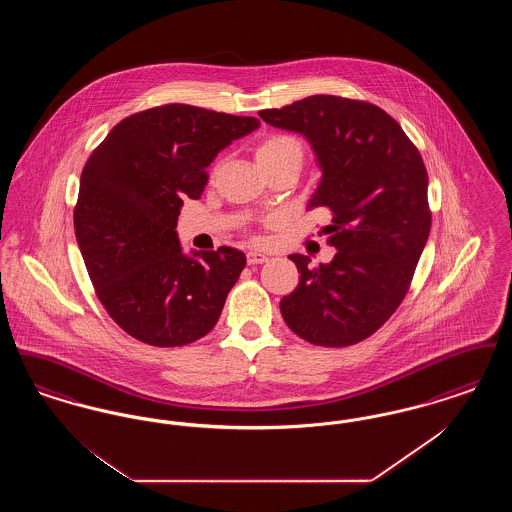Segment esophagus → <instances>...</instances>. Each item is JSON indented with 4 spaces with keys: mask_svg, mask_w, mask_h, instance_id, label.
Returning <instances> with one entry per match:
<instances>
[{
    "mask_svg": "<svg viewBox=\"0 0 512 512\" xmlns=\"http://www.w3.org/2000/svg\"><path fill=\"white\" fill-rule=\"evenodd\" d=\"M268 257L261 251H247V263L249 265H263L267 263Z\"/></svg>",
    "mask_w": 512,
    "mask_h": 512,
    "instance_id": "1",
    "label": "esophagus"
}]
</instances>
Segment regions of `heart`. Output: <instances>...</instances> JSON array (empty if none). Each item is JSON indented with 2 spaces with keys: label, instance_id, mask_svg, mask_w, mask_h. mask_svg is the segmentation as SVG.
I'll use <instances>...</instances> for the list:
<instances>
[{
  "label": "heart",
  "instance_id": "1",
  "mask_svg": "<svg viewBox=\"0 0 512 512\" xmlns=\"http://www.w3.org/2000/svg\"><path fill=\"white\" fill-rule=\"evenodd\" d=\"M286 153H295L301 157V146L299 142L292 136H284V134H276V136H268L265 142H261V146L257 147V161L259 159H267V157H276V155H286Z\"/></svg>",
  "mask_w": 512,
  "mask_h": 512
}]
</instances>
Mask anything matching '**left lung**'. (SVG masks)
Here are the masks:
<instances>
[{
	"label": "left lung",
	"mask_w": 512,
	"mask_h": 512,
	"mask_svg": "<svg viewBox=\"0 0 512 512\" xmlns=\"http://www.w3.org/2000/svg\"><path fill=\"white\" fill-rule=\"evenodd\" d=\"M259 117L311 144L322 178L307 209H330V244L338 249L317 268L307 255H290L301 276L280 313L313 345L359 343L395 313L428 242L422 157L403 128L366 101L311 96Z\"/></svg>",
	"instance_id": "left-lung-1"
}]
</instances>
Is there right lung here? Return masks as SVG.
Masks as SVG:
<instances>
[{
    "label": "right lung",
    "mask_w": 512,
    "mask_h": 512,
    "mask_svg": "<svg viewBox=\"0 0 512 512\" xmlns=\"http://www.w3.org/2000/svg\"><path fill=\"white\" fill-rule=\"evenodd\" d=\"M259 124L169 103L126 117L90 155L74 234L101 305L132 338L176 347L217 324L245 255L226 245L186 255L176 222L219 151Z\"/></svg>",
    "instance_id": "1"
}]
</instances>
